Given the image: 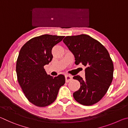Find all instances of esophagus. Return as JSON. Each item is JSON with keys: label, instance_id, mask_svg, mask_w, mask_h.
<instances>
[{"label": "esophagus", "instance_id": "34e87169", "mask_svg": "<svg viewBox=\"0 0 128 128\" xmlns=\"http://www.w3.org/2000/svg\"><path fill=\"white\" fill-rule=\"evenodd\" d=\"M72 80V76L70 75H66V82H69Z\"/></svg>", "mask_w": 128, "mask_h": 128}]
</instances>
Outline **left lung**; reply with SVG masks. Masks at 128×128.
Masks as SVG:
<instances>
[{
    "mask_svg": "<svg viewBox=\"0 0 128 128\" xmlns=\"http://www.w3.org/2000/svg\"><path fill=\"white\" fill-rule=\"evenodd\" d=\"M63 42L74 55L75 64L86 66L85 78L73 77L81 85L73 97L82 105L94 104L104 96L113 80L114 64L110 54L100 42L86 34L67 36Z\"/></svg>",
    "mask_w": 128,
    "mask_h": 128,
    "instance_id": "1",
    "label": "left lung"
}]
</instances>
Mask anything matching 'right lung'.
<instances>
[{"instance_id": "right-lung-1", "label": "right lung", "mask_w": 128, "mask_h": 128, "mask_svg": "<svg viewBox=\"0 0 128 128\" xmlns=\"http://www.w3.org/2000/svg\"><path fill=\"white\" fill-rule=\"evenodd\" d=\"M64 36L44 34L32 38L21 47L16 62L19 85L28 100L38 107H46L56 100L66 82L64 75H48L44 66L52 59L53 47Z\"/></svg>"}]
</instances>
